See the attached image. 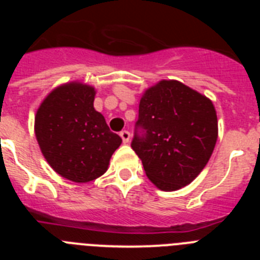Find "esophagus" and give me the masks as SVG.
I'll list each match as a JSON object with an SVG mask.
<instances>
[{"label": "esophagus", "mask_w": 260, "mask_h": 260, "mask_svg": "<svg viewBox=\"0 0 260 260\" xmlns=\"http://www.w3.org/2000/svg\"><path fill=\"white\" fill-rule=\"evenodd\" d=\"M121 138H122V142L123 143H128L130 142V133L127 132V130H123V132H121Z\"/></svg>", "instance_id": "34e87169"}]
</instances>
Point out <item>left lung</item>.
Listing matches in <instances>:
<instances>
[{
  "instance_id": "left-lung-1",
  "label": "left lung",
  "mask_w": 260,
  "mask_h": 260,
  "mask_svg": "<svg viewBox=\"0 0 260 260\" xmlns=\"http://www.w3.org/2000/svg\"><path fill=\"white\" fill-rule=\"evenodd\" d=\"M132 148L151 182L162 191L189 185L207 165L217 141L212 102L178 80H160L139 103Z\"/></svg>"
}]
</instances>
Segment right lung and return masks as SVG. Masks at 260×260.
<instances>
[{"instance_id": "obj_1", "label": "right lung", "mask_w": 260, "mask_h": 260, "mask_svg": "<svg viewBox=\"0 0 260 260\" xmlns=\"http://www.w3.org/2000/svg\"><path fill=\"white\" fill-rule=\"evenodd\" d=\"M95 95V87L82 82L61 84L48 93L35 116L43 156L56 173L77 183L103 176L122 143L93 108Z\"/></svg>"}]
</instances>
